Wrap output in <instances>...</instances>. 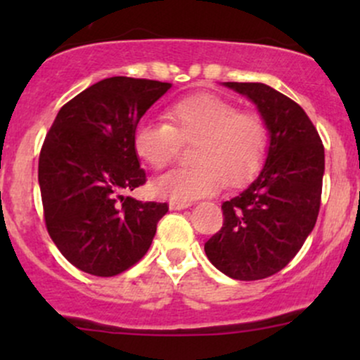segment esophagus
<instances>
[{
	"label": "esophagus",
	"instance_id": "esophagus-1",
	"mask_svg": "<svg viewBox=\"0 0 360 360\" xmlns=\"http://www.w3.org/2000/svg\"><path fill=\"white\" fill-rule=\"evenodd\" d=\"M191 206V203H188V201H169V208L174 210V212H179V210H186Z\"/></svg>",
	"mask_w": 360,
	"mask_h": 360
}]
</instances>
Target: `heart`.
Here are the masks:
<instances>
[{
  "label": "heart",
  "instance_id": "b5f03b06",
  "mask_svg": "<svg viewBox=\"0 0 360 360\" xmlns=\"http://www.w3.org/2000/svg\"><path fill=\"white\" fill-rule=\"evenodd\" d=\"M169 123L143 118L135 127L134 148L152 169L166 167L181 142H194L193 166L157 177L152 191L160 198L189 201L226 186H242L257 172L267 150L269 130L260 115L240 111L214 94H191L167 110Z\"/></svg>",
  "mask_w": 360,
  "mask_h": 360
}]
</instances>
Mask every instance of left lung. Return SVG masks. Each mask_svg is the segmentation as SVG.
<instances>
[{"label":"left lung","instance_id":"1","mask_svg":"<svg viewBox=\"0 0 360 360\" xmlns=\"http://www.w3.org/2000/svg\"><path fill=\"white\" fill-rule=\"evenodd\" d=\"M257 106L269 130L264 167L221 205L223 226L205 243L210 262L238 281L269 278L286 267L320 212L325 150L298 103L262 82H223Z\"/></svg>","mask_w":360,"mask_h":360}]
</instances>
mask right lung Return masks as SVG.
I'll use <instances>...</instances> for the list:
<instances>
[{
  "label": "right lung",
  "instance_id": "right-lung-1",
  "mask_svg": "<svg viewBox=\"0 0 360 360\" xmlns=\"http://www.w3.org/2000/svg\"><path fill=\"white\" fill-rule=\"evenodd\" d=\"M171 82L115 76L62 106L40 150L49 235L72 266L111 278L146 255L167 203L125 193L146 183L134 148L140 118Z\"/></svg>",
  "mask_w": 360,
  "mask_h": 360
}]
</instances>
